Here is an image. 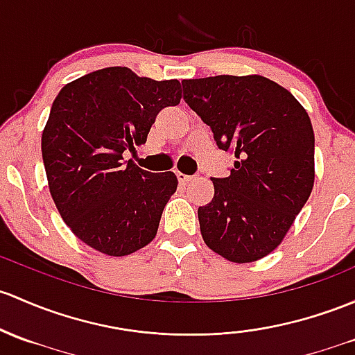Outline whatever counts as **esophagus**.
I'll return each instance as SVG.
<instances>
[{
  "instance_id": "obj_1",
  "label": "esophagus",
  "mask_w": 355,
  "mask_h": 355,
  "mask_svg": "<svg viewBox=\"0 0 355 355\" xmlns=\"http://www.w3.org/2000/svg\"><path fill=\"white\" fill-rule=\"evenodd\" d=\"M177 178L182 182V184H189L190 180H193V177H190V175H185V173H180V171H177Z\"/></svg>"
}]
</instances>
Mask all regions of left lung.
Listing matches in <instances>:
<instances>
[{"label": "left lung", "mask_w": 355, "mask_h": 355, "mask_svg": "<svg viewBox=\"0 0 355 355\" xmlns=\"http://www.w3.org/2000/svg\"><path fill=\"white\" fill-rule=\"evenodd\" d=\"M184 100L233 149L230 177L212 178L214 197L199 207L204 241L234 263L274 252L315 184V134L304 107L260 74L184 80Z\"/></svg>", "instance_id": "obj_1"}]
</instances>
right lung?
Here are the masks:
<instances>
[{
	"label": "right lung",
	"mask_w": 355,
	"mask_h": 355,
	"mask_svg": "<svg viewBox=\"0 0 355 355\" xmlns=\"http://www.w3.org/2000/svg\"><path fill=\"white\" fill-rule=\"evenodd\" d=\"M180 98L178 80L155 81L122 66L58 93L42 132L47 184L61 218L89 248L125 257L156 236L177 175L151 173L122 153L146 143L158 112Z\"/></svg>",
	"instance_id": "obj_1"
}]
</instances>
